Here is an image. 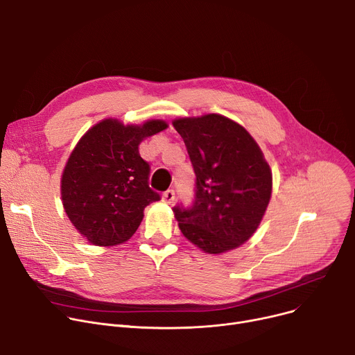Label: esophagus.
I'll return each mask as SVG.
<instances>
[{"label": "esophagus", "instance_id": "34e87169", "mask_svg": "<svg viewBox=\"0 0 355 355\" xmlns=\"http://www.w3.org/2000/svg\"><path fill=\"white\" fill-rule=\"evenodd\" d=\"M174 200H175V193H174V190H167V191H165V193L162 194V201H164L165 204H173Z\"/></svg>", "mask_w": 355, "mask_h": 355}]
</instances>
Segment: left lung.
I'll use <instances>...</instances> for the list:
<instances>
[{"mask_svg": "<svg viewBox=\"0 0 355 355\" xmlns=\"http://www.w3.org/2000/svg\"><path fill=\"white\" fill-rule=\"evenodd\" d=\"M196 173L191 207L173 208L184 237L208 254L248 241L261 223L272 191V173L250 132L220 114L173 121Z\"/></svg>", "mask_w": 355, "mask_h": 355, "instance_id": "8db88e82", "label": "left lung"}]
</instances>
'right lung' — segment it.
I'll use <instances>...</instances> for the list:
<instances>
[{
  "label": "right lung",
  "instance_id": "add662e5",
  "mask_svg": "<svg viewBox=\"0 0 355 355\" xmlns=\"http://www.w3.org/2000/svg\"><path fill=\"white\" fill-rule=\"evenodd\" d=\"M167 127L162 120L124 125L105 118L80 138L62 171L61 200L69 221L91 244L128 241L144 208L159 200L148 185L150 165L138 146Z\"/></svg>",
  "mask_w": 355,
  "mask_h": 355
}]
</instances>
